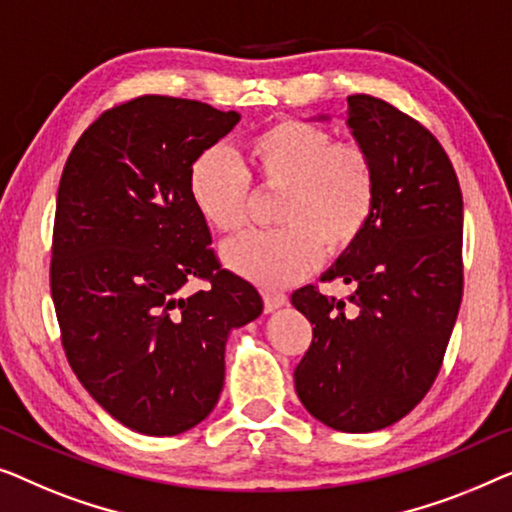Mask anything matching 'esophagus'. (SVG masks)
Listing matches in <instances>:
<instances>
[{
  "mask_svg": "<svg viewBox=\"0 0 512 512\" xmlns=\"http://www.w3.org/2000/svg\"><path fill=\"white\" fill-rule=\"evenodd\" d=\"M262 299H264V311L266 313H273L276 308L287 304V297L283 292H262Z\"/></svg>",
  "mask_w": 512,
  "mask_h": 512,
  "instance_id": "1",
  "label": "esophagus"
}]
</instances>
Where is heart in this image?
Segmentation results:
<instances>
[{"label":"heart","instance_id":"1","mask_svg":"<svg viewBox=\"0 0 512 512\" xmlns=\"http://www.w3.org/2000/svg\"><path fill=\"white\" fill-rule=\"evenodd\" d=\"M243 164L220 148L204 150L187 171L197 213L218 234L248 225L253 185L278 192L271 232L227 243L229 269L262 287L306 276L320 259L350 253L378 206V167L357 139H334L327 127L299 118L271 122L243 146Z\"/></svg>","mask_w":512,"mask_h":512}]
</instances>
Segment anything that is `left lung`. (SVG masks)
Instances as JSON below:
<instances>
[{"instance_id": "obj_1", "label": "left lung", "mask_w": 512, "mask_h": 512, "mask_svg": "<svg viewBox=\"0 0 512 512\" xmlns=\"http://www.w3.org/2000/svg\"><path fill=\"white\" fill-rule=\"evenodd\" d=\"M348 125L378 167V206L357 246L325 280L292 294L313 325L294 387L315 420L345 434L399 422L443 366L464 292V201L448 153L427 127L385 99L348 97Z\"/></svg>"}]
</instances>
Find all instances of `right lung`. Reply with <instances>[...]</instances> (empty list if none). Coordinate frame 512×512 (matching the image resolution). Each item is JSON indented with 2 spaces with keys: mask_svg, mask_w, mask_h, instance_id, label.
<instances>
[{
  "mask_svg": "<svg viewBox=\"0 0 512 512\" xmlns=\"http://www.w3.org/2000/svg\"><path fill=\"white\" fill-rule=\"evenodd\" d=\"M241 115L141 95L99 113L64 164L50 294L60 341L106 413L176 436L211 413L225 341L262 313L248 280L222 269L187 192V171ZM197 277L204 291L183 298Z\"/></svg>",
  "mask_w": 512,
  "mask_h": 512,
  "instance_id": "obj_1",
  "label": "right lung"
}]
</instances>
